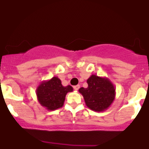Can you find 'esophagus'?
I'll return each instance as SVG.
<instances>
[{
	"mask_svg": "<svg viewBox=\"0 0 149 149\" xmlns=\"http://www.w3.org/2000/svg\"><path fill=\"white\" fill-rule=\"evenodd\" d=\"M79 88H80V85H76L73 86V88H74L75 91H78L79 89Z\"/></svg>",
	"mask_w": 149,
	"mask_h": 149,
	"instance_id": "obj_1",
	"label": "esophagus"
}]
</instances>
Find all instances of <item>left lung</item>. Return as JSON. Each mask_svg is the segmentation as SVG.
<instances>
[{
  "mask_svg": "<svg viewBox=\"0 0 149 149\" xmlns=\"http://www.w3.org/2000/svg\"><path fill=\"white\" fill-rule=\"evenodd\" d=\"M87 88L81 87L78 90L84 97L86 107L91 110L102 112L107 110L116 97L113 84L107 78L91 75L86 80Z\"/></svg>",
  "mask_w": 149,
  "mask_h": 149,
  "instance_id": "left-lung-1",
  "label": "left lung"
}]
</instances>
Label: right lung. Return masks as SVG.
Returning <instances> with one entry per match:
<instances>
[{"label": "right lung", "instance_id": "right-lung-1", "mask_svg": "<svg viewBox=\"0 0 149 149\" xmlns=\"http://www.w3.org/2000/svg\"><path fill=\"white\" fill-rule=\"evenodd\" d=\"M73 90L70 85L63 86L61 80L54 76L40 82L36 88V95L41 106L49 111H54L63 106L66 95Z\"/></svg>", "mask_w": 149, "mask_h": 149}]
</instances>
